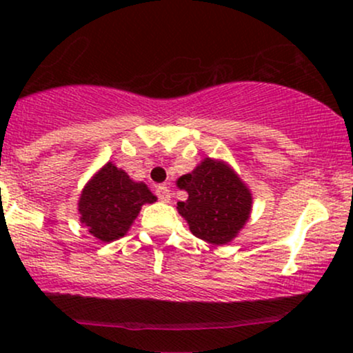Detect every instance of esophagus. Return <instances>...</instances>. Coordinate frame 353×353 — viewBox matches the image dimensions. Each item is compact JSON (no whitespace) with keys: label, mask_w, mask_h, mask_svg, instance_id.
<instances>
[{"label":"esophagus","mask_w":353,"mask_h":353,"mask_svg":"<svg viewBox=\"0 0 353 353\" xmlns=\"http://www.w3.org/2000/svg\"><path fill=\"white\" fill-rule=\"evenodd\" d=\"M156 196L159 197V199L163 201V202H169V201H171V189H169L165 184L157 185V188H156Z\"/></svg>","instance_id":"obj_1"}]
</instances>
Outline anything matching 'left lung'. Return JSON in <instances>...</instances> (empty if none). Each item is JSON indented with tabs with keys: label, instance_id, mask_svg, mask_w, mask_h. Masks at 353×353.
<instances>
[{
	"label": "left lung",
	"instance_id": "obj_1",
	"mask_svg": "<svg viewBox=\"0 0 353 353\" xmlns=\"http://www.w3.org/2000/svg\"><path fill=\"white\" fill-rule=\"evenodd\" d=\"M177 185L189 194L188 201L177 202V210L190 232L209 244H228L249 219L252 196L224 163L208 157Z\"/></svg>",
	"mask_w": 353,
	"mask_h": 353
}]
</instances>
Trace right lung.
I'll return each instance as SVG.
<instances>
[{
    "instance_id": "1",
    "label": "right lung",
    "mask_w": 353,
    "mask_h": 353,
    "mask_svg": "<svg viewBox=\"0 0 353 353\" xmlns=\"http://www.w3.org/2000/svg\"><path fill=\"white\" fill-rule=\"evenodd\" d=\"M156 201L144 182H134L108 163L89 181L79 199L81 222L103 242L123 237L139 214L141 205Z\"/></svg>"
}]
</instances>
